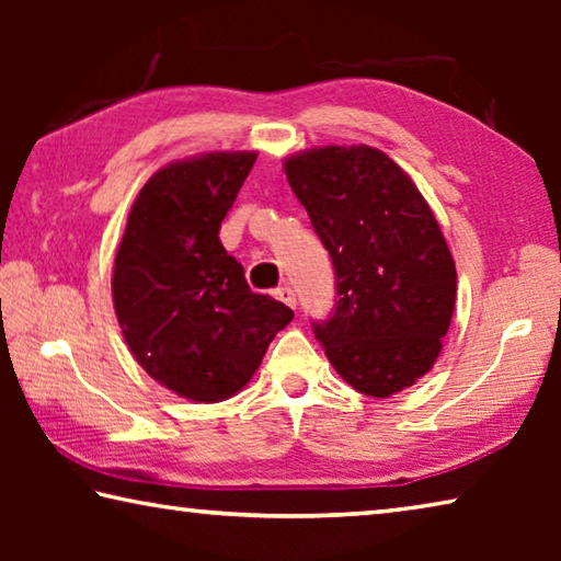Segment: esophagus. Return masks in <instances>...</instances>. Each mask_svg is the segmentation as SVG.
<instances>
[{"label":"esophagus","mask_w":561,"mask_h":561,"mask_svg":"<svg viewBox=\"0 0 561 561\" xmlns=\"http://www.w3.org/2000/svg\"><path fill=\"white\" fill-rule=\"evenodd\" d=\"M274 297H277L279 301H284L287 304V307H297V294H294V289L291 287H279L277 291H274Z\"/></svg>","instance_id":"obj_1"}]
</instances>
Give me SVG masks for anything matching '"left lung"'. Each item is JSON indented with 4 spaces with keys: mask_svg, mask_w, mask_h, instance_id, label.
Wrapping results in <instances>:
<instances>
[{
    "mask_svg": "<svg viewBox=\"0 0 561 561\" xmlns=\"http://www.w3.org/2000/svg\"><path fill=\"white\" fill-rule=\"evenodd\" d=\"M329 250L336 304L311 321L358 393L388 398L433 368L455 307V262L413 180L381 150L327 146L284 163Z\"/></svg>",
    "mask_w": 561,
    "mask_h": 561,
    "instance_id": "left-lung-1",
    "label": "left lung"
}]
</instances>
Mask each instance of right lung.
I'll use <instances>...</instances> for the list:
<instances>
[{
    "label": "right lung",
    "mask_w": 561,
    "mask_h": 561,
    "mask_svg": "<svg viewBox=\"0 0 561 561\" xmlns=\"http://www.w3.org/2000/svg\"><path fill=\"white\" fill-rule=\"evenodd\" d=\"M257 153L160 168L130 207L113 267L123 339L150 378L197 403L234 396L294 311L254 294L220 225Z\"/></svg>",
    "instance_id": "1"
}]
</instances>
